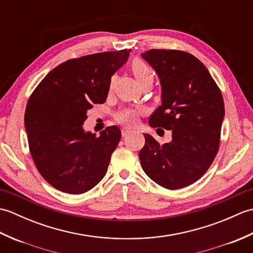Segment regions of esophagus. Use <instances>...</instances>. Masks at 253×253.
I'll return each mask as SVG.
<instances>
[{"instance_id":"obj_1","label":"esophagus","mask_w":253,"mask_h":253,"mask_svg":"<svg viewBox=\"0 0 253 253\" xmlns=\"http://www.w3.org/2000/svg\"><path fill=\"white\" fill-rule=\"evenodd\" d=\"M131 131H132V130L129 129V128H123V129H122V136L125 137V136H127V135H129V133H130Z\"/></svg>"}]
</instances>
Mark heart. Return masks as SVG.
I'll use <instances>...</instances> for the list:
<instances>
[{
    "mask_svg": "<svg viewBox=\"0 0 253 253\" xmlns=\"http://www.w3.org/2000/svg\"><path fill=\"white\" fill-rule=\"evenodd\" d=\"M132 73L135 75L138 82L140 80L154 76V73L146 63L141 60H135L131 64ZM142 110L140 107H124L115 114V118L118 123L124 124L127 126H133L137 124L138 117L140 116Z\"/></svg>",
    "mask_w": 253,
    "mask_h": 253,
    "instance_id": "heart-1",
    "label": "heart"
}]
</instances>
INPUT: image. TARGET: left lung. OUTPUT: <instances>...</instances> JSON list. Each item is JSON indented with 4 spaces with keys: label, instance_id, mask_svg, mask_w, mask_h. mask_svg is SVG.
I'll return each instance as SVG.
<instances>
[{
    "label": "left lung",
    "instance_id": "8db88e82",
    "mask_svg": "<svg viewBox=\"0 0 253 253\" xmlns=\"http://www.w3.org/2000/svg\"><path fill=\"white\" fill-rule=\"evenodd\" d=\"M141 56L157 72L162 88V104L149 124L171 130V141L160 144L144 133L139 159L158 185L179 189L200 179L215 158L225 115L223 96L207 67L190 53L153 49Z\"/></svg>",
    "mask_w": 253,
    "mask_h": 253
}]
</instances>
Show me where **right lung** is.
I'll return each instance as SVG.
<instances>
[{
  "instance_id": "obj_1",
  "label": "right lung",
  "mask_w": 253,
  "mask_h": 253,
  "mask_svg": "<svg viewBox=\"0 0 253 253\" xmlns=\"http://www.w3.org/2000/svg\"><path fill=\"white\" fill-rule=\"evenodd\" d=\"M131 50L102 52L62 63L30 95L25 127L32 160L55 189L80 195L92 189L107 171L122 133L110 126L95 133L84 130L87 112L104 103L111 77Z\"/></svg>"
}]
</instances>
